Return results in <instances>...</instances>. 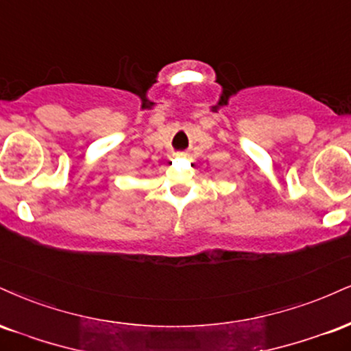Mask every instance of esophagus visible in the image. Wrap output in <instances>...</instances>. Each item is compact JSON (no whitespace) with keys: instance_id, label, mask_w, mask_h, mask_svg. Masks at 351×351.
<instances>
[{"instance_id":"34e87169","label":"esophagus","mask_w":351,"mask_h":351,"mask_svg":"<svg viewBox=\"0 0 351 351\" xmlns=\"http://www.w3.org/2000/svg\"><path fill=\"white\" fill-rule=\"evenodd\" d=\"M178 157H186V154H178Z\"/></svg>"}]
</instances>
